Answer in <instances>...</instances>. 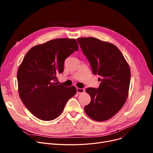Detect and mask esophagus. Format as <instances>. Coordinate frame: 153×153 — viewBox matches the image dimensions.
Returning <instances> with one entry per match:
<instances>
[{"label": "esophagus", "instance_id": "esophagus-1", "mask_svg": "<svg viewBox=\"0 0 153 153\" xmlns=\"http://www.w3.org/2000/svg\"><path fill=\"white\" fill-rule=\"evenodd\" d=\"M76 90H77V94H82V93L84 92V89H81V88L77 87Z\"/></svg>", "mask_w": 153, "mask_h": 153}]
</instances>
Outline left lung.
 I'll list each match as a JSON object with an SVG mask.
<instances>
[{"instance_id": "8db88e82", "label": "left lung", "mask_w": 153, "mask_h": 153, "mask_svg": "<svg viewBox=\"0 0 153 153\" xmlns=\"http://www.w3.org/2000/svg\"><path fill=\"white\" fill-rule=\"evenodd\" d=\"M77 40L91 64L93 74L100 76L101 82L98 89H86L91 101L85 106V112L95 121H105L113 117L126 102L130 83V66L113 44L93 37Z\"/></svg>"}]
</instances>
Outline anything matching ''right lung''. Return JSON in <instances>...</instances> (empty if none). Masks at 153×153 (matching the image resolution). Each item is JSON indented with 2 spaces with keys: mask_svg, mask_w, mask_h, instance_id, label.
<instances>
[{
  "mask_svg": "<svg viewBox=\"0 0 153 153\" xmlns=\"http://www.w3.org/2000/svg\"><path fill=\"white\" fill-rule=\"evenodd\" d=\"M79 49L75 39L58 38L31 48L17 72L19 94L31 113L44 121L58 117L68 100L76 94L74 86L56 82L65 59Z\"/></svg>",
  "mask_w": 153,
  "mask_h": 153,
  "instance_id": "right-lung-1",
  "label": "right lung"
}]
</instances>
